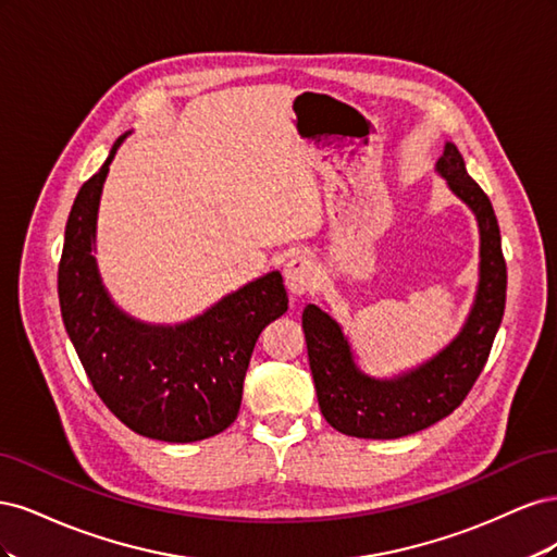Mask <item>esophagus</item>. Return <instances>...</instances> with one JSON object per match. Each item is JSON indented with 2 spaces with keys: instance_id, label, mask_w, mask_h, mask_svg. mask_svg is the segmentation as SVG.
Returning <instances> with one entry per match:
<instances>
[{
  "instance_id": "1",
  "label": "esophagus",
  "mask_w": 557,
  "mask_h": 557,
  "mask_svg": "<svg viewBox=\"0 0 557 557\" xmlns=\"http://www.w3.org/2000/svg\"><path fill=\"white\" fill-rule=\"evenodd\" d=\"M283 278L293 295H307L318 285L320 269L311 256H295L288 264H285Z\"/></svg>"
}]
</instances>
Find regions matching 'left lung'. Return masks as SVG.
<instances>
[{
	"instance_id": "obj_1",
	"label": "left lung",
	"mask_w": 557,
	"mask_h": 557,
	"mask_svg": "<svg viewBox=\"0 0 557 557\" xmlns=\"http://www.w3.org/2000/svg\"><path fill=\"white\" fill-rule=\"evenodd\" d=\"M448 188L474 211L481 234L479 288L460 334L436 356L395 379H372L352 358L339 323L315 305L301 313L318 407L327 423L358 440H399L460 407L491 356L507 301V262L491 199L465 170L455 144L436 162Z\"/></svg>"
}]
</instances>
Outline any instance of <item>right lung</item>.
<instances>
[{
    "label": "right lung",
    "mask_w": 557,
    "mask_h": 557,
    "mask_svg": "<svg viewBox=\"0 0 557 557\" xmlns=\"http://www.w3.org/2000/svg\"><path fill=\"white\" fill-rule=\"evenodd\" d=\"M123 139L81 185L66 221L58 269L62 320L95 393L121 423L148 440L201 442L237 418L252 348L288 311V295L281 274L269 272L181 325H148L117 309L92 248L99 197Z\"/></svg>",
    "instance_id": "add662e5"
}]
</instances>
